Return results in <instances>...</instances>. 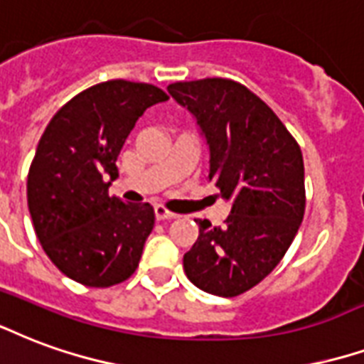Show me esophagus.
Here are the masks:
<instances>
[{"label": "esophagus", "instance_id": "esophagus-1", "mask_svg": "<svg viewBox=\"0 0 364 364\" xmlns=\"http://www.w3.org/2000/svg\"><path fill=\"white\" fill-rule=\"evenodd\" d=\"M156 212V218L158 220H175V218H179V214H175V212H169L166 206H161V204H158L154 208Z\"/></svg>", "mask_w": 364, "mask_h": 364}]
</instances>
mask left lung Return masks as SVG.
Wrapping results in <instances>:
<instances>
[{
	"label": "left lung",
	"instance_id": "8db88e82",
	"mask_svg": "<svg viewBox=\"0 0 364 364\" xmlns=\"http://www.w3.org/2000/svg\"><path fill=\"white\" fill-rule=\"evenodd\" d=\"M169 94L196 117L210 146V181L230 198L223 228L198 223L183 257L193 284L237 297L270 274L305 216V166L293 134L270 106L231 79L173 82Z\"/></svg>",
	"mask_w": 364,
	"mask_h": 364
}]
</instances>
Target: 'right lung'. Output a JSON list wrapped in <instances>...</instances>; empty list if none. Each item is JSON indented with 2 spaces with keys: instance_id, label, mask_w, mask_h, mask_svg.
Wrapping results in <instances>:
<instances>
[{
  "instance_id": "obj_1",
  "label": "right lung",
  "mask_w": 364,
  "mask_h": 364,
  "mask_svg": "<svg viewBox=\"0 0 364 364\" xmlns=\"http://www.w3.org/2000/svg\"><path fill=\"white\" fill-rule=\"evenodd\" d=\"M161 88L115 79L79 92L53 115L28 169L26 198L34 231L53 264L88 287H112L134 274L154 228L148 203L107 193L117 156Z\"/></svg>"
}]
</instances>
